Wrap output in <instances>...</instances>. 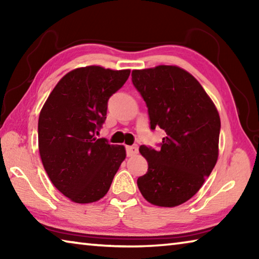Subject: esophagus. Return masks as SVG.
Here are the masks:
<instances>
[{"label":"esophagus","instance_id":"esophagus-1","mask_svg":"<svg viewBox=\"0 0 259 259\" xmlns=\"http://www.w3.org/2000/svg\"><path fill=\"white\" fill-rule=\"evenodd\" d=\"M125 151H126V155H128V156H134V155H136L138 153V146L137 145L126 146Z\"/></svg>","mask_w":259,"mask_h":259}]
</instances>
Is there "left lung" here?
I'll return each mask as SVG.
<instances>
[{
  "instance_id": "obj_1",
  "label": "left lung",
  "mask_w": 259,
  "mask_h": 259,
  "mask_svg": "<svg viewBox=\"0 0 259 259\" xmlns=\"http://www.w3.org/2000/svg\"><path fill=\"white\" fill-rule=\"evenodd\" d=\"M133 84L146 103L151 130L166 136L160 150L140 146L148 169L137 179L140 193L159 207H176L203 185L218 159L221 119L194 76L177 66L135 69Z\"/></svg>"
}]
</instances>
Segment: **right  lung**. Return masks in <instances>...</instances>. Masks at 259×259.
<instances>
[{"label": "right lung", "mask_w": 259, "mask_h": 259, "mask_svg": "<svg viewBox=\"0 0 259 259\" xmlns=\"http://www.w3.org/2000/svg\"><path fill=\"white\" fill-rule=\"evenodd\" d=\"M130 75L129 69L76 68L57 83L38 117V151L50 181L76 203H91L108 192L125 159L122 145L96 138L107 103Z\"/></svg>", "instance_id": "1"}]
</instances>
